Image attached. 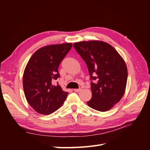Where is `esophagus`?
Instances as JSON below:
<instances>
[{
    "instance_id": "esophagus-1",
    "label": "esophagus",
    "mask_w": 150,
    "mask_h": 150,
    "mask_svg": "<svg viewBox=\"0 0 150 150\" xmlns=\"http://www.w3.org/2000/svg\"><path fill=\"white\" fill-rule=\"evenodd\" d=\"M74 91L75 92H79L81 91V89H74Z\"/></svg>"
}]
</instances>
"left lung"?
Here are the masks:
<instances>
[{
  "label": "left lung",
  "instance_id": "8db88e82",
  "mask_svg": "<svg viewBox=\"0 0 150 150\" xmlns=\"http://www.w3.org/2000/svg\"><path fill=\"white\" fill-rule=\"evenodd\" d=\"M73 47L86 63L91 80L97 81L91 83L92 97L87 104L99 111L110 110L125 93L128 69L122 57L100 40L81 41Z\"/></svg>",
  "mask_w": 150,
  "mask_h": 150
}]
</instances>
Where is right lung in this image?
Returning <instances> with one entry per match:
<instances>
[{
	"mask_svg": "<svg viewBox=\"0 0 150 150\" xmlns=\"http://www.w3.org/2000/svg\"><path fill=\"white\" fill-rule=\"evenodd\" d=\"M72 43L40 47L31 57L23 74V88L28 104L38 113L49 115L64 103L68 92L53 82L59 77L58 68Z\"/></svg>",
	"mask_w": 150,
	"mask_h": 150,
	"instance_id": "obj_1",
	"label": "right lung"
}]
</instances>
